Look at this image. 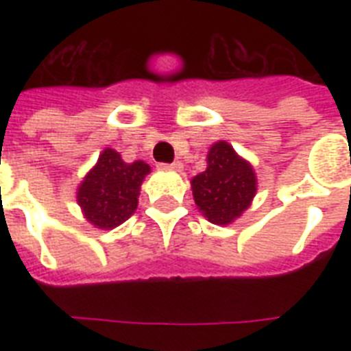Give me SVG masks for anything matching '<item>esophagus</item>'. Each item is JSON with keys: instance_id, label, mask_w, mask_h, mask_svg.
Masks as SVG:
<instances>
[{"instance_id": "obj_1", "label": "esophagus", "mask_w": 351, "mask_h": 351, "mask_svg": "<svg viewBox=\"0 0 351 351\" xmlns=\"http://www.w3.org/2000/svg\"><path fill=\"white\" fill-rule=\"evenodd\" d=\"M182 162H173V164H160V169H167V171H182Z\"/></svg>"}]
</instances>
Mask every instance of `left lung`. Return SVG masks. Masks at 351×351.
Wrapping results in <instances>:
<instances>
[{
  "instance_id": "1",
  "label": "left lung",
  "mask_w": 351,
  "mask_h": 351,
  "mask_svg": "<svg viewBox=\"0 0 351 351\" xmlns=\"http://www.w3.org/2000/svg\"><path fill=\"white\" fill-rule=\"evenodd\" d=\"M191 189L198 211L213 224L228 226L251 206L256 176L250 162L220 140L209 149L206 171L193 176Z\"/></svg>"
}]
</instances>
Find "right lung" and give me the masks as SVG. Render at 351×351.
Here are the masks:
<instances>
[{
  "label": "right lung",
  "instance_id": "1",
  "mask_svg": "<svg viewBox=\"0 0 351 351\" xmlns=\"http://www.w3.org/2000/svg\"><path fill=\"white\" fill-rule=\"evenodd\" d=\"M149 171L143 160L127 164L114 149H104L76 193L85 220L98 230L123 224L136 211L140 186Z\"/></svg>",
  "mask_w": 351,
  "mask_h": 351
}]
</instances>
